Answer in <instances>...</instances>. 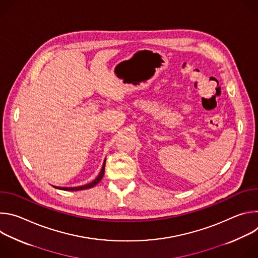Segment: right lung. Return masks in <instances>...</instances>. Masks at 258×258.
<instances>
[{
    "label": "right lung",
    "instance_id": "add662e5",
    "mask_svg": "<svg viewBox=\"0 0 258 258\" xmlns=\"http://www.w3.org/2000/svg\"><path fill=\"white\" fill-rule=\"evenodd\" d=\"M105 163H106V158L103 162V165H102V168H101V171L100 173L98 174V176L93 180L91 181L90 183H87V185H84V186H80V187H55L56 189H59V190H64V191H81V190H87V189H90V188H93L94 186H96L97 183L102 179L103 175H104V170H105Z\"/></svg>",
    "mask_w": 258,
    "mask_h": 258
}]
</instances>
